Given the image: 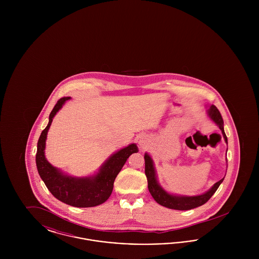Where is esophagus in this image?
Returning <instances> with one entry per match:
<instances>
[{
	"label": "esophagus",
	"mask_w": 259,
	"mask_h": 259,
	"mask_svg": "<svg viewBox=\"0 0 259 259\" xmlns=\"http://www.w3.org/2000/svg\"><path fill=\"white\" fill-rule=\"evenodd\" d=\"M148 142H149V141H148L147 136H141L140 139H139V146H140V148H143V149H146V148H148Z\"/></svg>",
	"instance_id": "1"
}]
</instances>
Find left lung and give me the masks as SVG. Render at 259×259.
Listing matches in <instances>:
<instances>
[{
	"label": "left lung",
	"mask_w": 259,
	"mask_h": 259,
	"mask_svg": "<svg viewBox=\"0 0 259 259\" xmlns=\"http://www.w3.org/2000/svg\"><path fill=\"white\" fill-rule=\"evenodd\" d=\"M207 109H208L207 110L208 117L213 123L218 125V127L222 130L224 141L227 144V137L224 132L223 119H222L221 112L213 105L207 106ZM226 152H227V150H226ZM226 162H227V158H226ZM145 163H146L145 172H146V176L148 179V190H149L151 196L159 205L163 207H166V208H169V209L187 210V209H194V208H197V207L204 205L206 202H208L209 198L214 194V192L218 190L219 186L222 185V183L224 180V178H223L221 181H219L218 183H215L214 185H212L208 191H206L205 193H202L200 195L188 196V195L172 194V193L168 192L167 190H165L159 184L156 170L154 167V162L148 152L145 153Z\"/></svg>",
	"instance_id": "obj_1"
}]
</instances>
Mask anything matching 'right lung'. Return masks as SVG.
<instances>
[{"instance_id": "add662e5", "label": "right lung", "mask_w": 259, "mask_h": 259, "mask_svg": "<svg viewBox=\"0 0 259 259\" xmlns=\"http://www.w3.org/2000/svg\"><path fill=\"white\" fill-rule=\"evenodd\" d=\"M70 99L71 97H64L57 102L50 112L48 126L39 136L36 154L37 172L51 194L63 203L76 208L95 207L111 196L116 176L121 171L128 157L138 152L139 149L136 144H130L115 151L103 163L98 172L87 177L70 176L52 166L45 153L48 133L53 117Z\"/></svg>"}]
</instances>
